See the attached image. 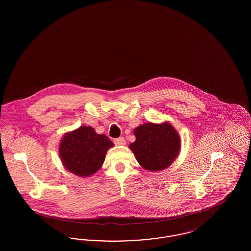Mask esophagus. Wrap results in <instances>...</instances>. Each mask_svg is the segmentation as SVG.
<instances>
[{
  "mask_svg": "<svg viewBox=\"0 0 251 251\" xmlns=\"http://www.w3.org/2000/svg\"><path fill=\"white\" fill-rule=\"evenodd\" d=\"M114 142H115L117 146H124L125 145V139L123 137H120V138L115 139Z\"/></svg>",
  "mask_w": 251,
  "mask_h": 251,
  "instance_id": "obj_1",
  "label": "esophagus"
}]
</instances>
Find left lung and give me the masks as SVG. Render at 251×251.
Here are the masks:
<instances>
[{
	"mask_svg": "<svg viewBox=\"0 0 251 251\" xmlns=\"http://www.w3.org/2000/svg\"><path fill=\"white\" fill-rule=\"evenodd\" d=\"M135 141L129 148L141 167L161 171L171 166L180 151V137L168 122L145 123L133 130Z\"/></svg>",
	"mask_w": 251,
	"mask_h": 251,
	"instance_id": "left-lung-1",
	"label": "left lung"
}]
</instances>
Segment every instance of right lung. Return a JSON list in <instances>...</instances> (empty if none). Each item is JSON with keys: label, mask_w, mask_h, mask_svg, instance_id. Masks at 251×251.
Returning <instances> with one entry per match:
<instances>
[{"label": "right lung", "mask_w": 251, "mask_h": 251, "mask_svg": "<svg viewBox=\"0 0 251 251\" xmlns=\"http://www.w3.org/2000/svg\"><path fill=\"white\" fill-rule=\"evenodd\" d=\"M113 147L114 143L105 134H98L90 126H81L63 135L58 151L69 172L87 178L101 167L108 150Z\"/></svg>", "instance_id": "right-lung-1"}]
</instances>
